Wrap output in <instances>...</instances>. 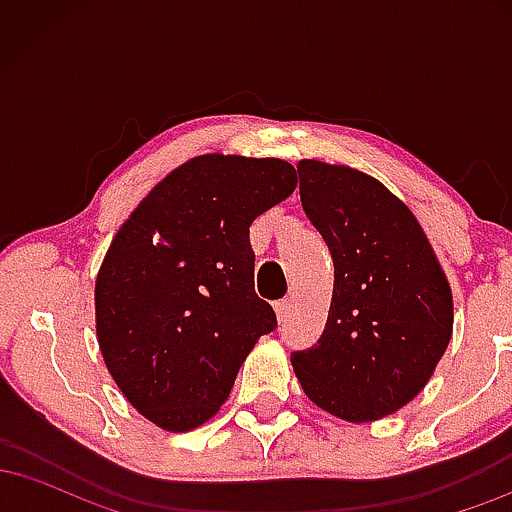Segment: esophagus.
Returning a JSON list of instances; mask_svg holds the SVG:
<instances>
[{"label":"esophagus","mask_w":512,"mask_h":512,"mask_svg":"<svg viewBox=\"0 0 512 512\" xmlns=\"http://www.w3.org/2000/svg\"><path fill=\"white\" fill-rule=\"evenodd\" d=\"M274 313H276V320L284 322L286 317H289V313H291V301H289V298H284V301H276L274 303Z\"/></svg>","instance_id":"obj_1"}]
</instances>
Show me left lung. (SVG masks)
<instances>
[{"label": "left lung", "instance_id": "obj_1", "mask_svg": "<svg viewBox=\"0 0 512 512\" xmlns=\"http://www.w3.org/2000/svg\"><path fill=\"white\" fill-rule=\"evenodd\" d=\"M305 216L334 262L330 315L291 363L308 399L351 424L411 402L452 334V291L424 228L380 180L349 166L298 163Z\"/></svg>", "mask_w": 512, "mask_h": 512}]
</instances>
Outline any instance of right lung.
<instances>
[{
  "label": "right lung",
  "instance_id": "1",
  "mask_svg": "<svg viewBox=\"0 0 512 512\" xmlns=\"http://www.w3.org/2000/svg\"><path fill=\"white\" fill-rule=\"evenodd\" d=\"M293 190L281 158L195 156L115 233L96 279L98 346L127 402L163 431L209 421L276 327L255 293L250 223Z\"/></svg>",
  "mask_w": 512,
  "mask_h": 512
}]
</instances>
